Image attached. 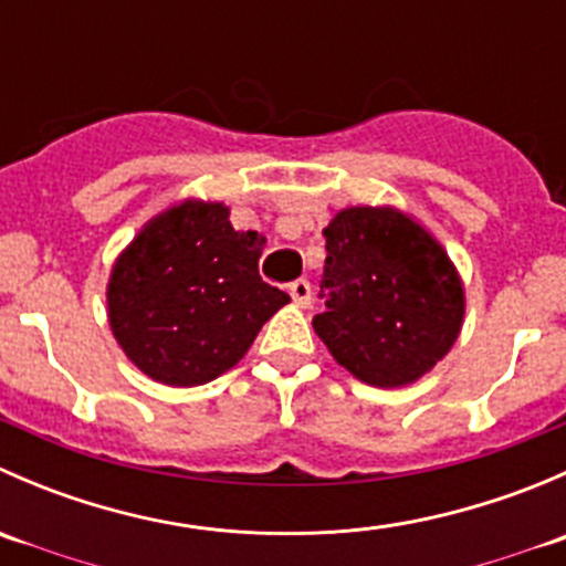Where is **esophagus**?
I'll return each instance as SVG.
<instances>
[{"instance_id":"34e87169","label":"esophagus","mask_w":566,"mask_h":566,"mask_svg":"<svg viewBox=\"0 0 566 566\" xmlns=\"http://www.w3.org/2000/svg\"><path fill=\"white\" fill-rule=\"evenodd\" d=\"M290 295H293L295 306L306 310V306L312 304V284L306 282V279H298L295 284H290Z\"/></svg>"}]
</instances>
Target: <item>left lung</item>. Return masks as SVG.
<instances>
[{
  "instance_id": "8db88e82",
  "label": "left lung",
  "mask_w": 566,
  "mask_h": 566,
  "mask_svg": "<svg viewBox=\"0 0 566 566\" xmlns=\"http://www.w3.org/2000/svg\"><path fill=\"white\" fill-rule=\"evenodd\" d=\"M323 235L328 301L312 325L334 361L378 389L424 378L452 350L465 319L452 256L391 205L339 210Z\"/></svg>"
}]
</instances>
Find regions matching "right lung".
Instances as JSON below:
<instances>
[{
	"instance_id": "1",
	"label": "right lung",
	"mask_w": 566,
	"mask_h": 566,
	"mask_svg": "<svg viewBox=\"0 0 566 566\" xmlns=\"http://www.w3.org/2000/svg\"><path fill=\"white\" fill-rule=\"evenodd\" d=\"M262 238L238 232L224 202L188 197L153 216L114 260L108 325L139 373L202 386L235 367L290 295L256 273Z\"/></svg>"
}]
</instances>
